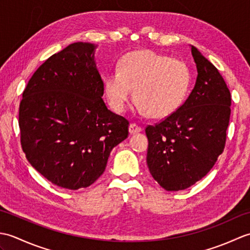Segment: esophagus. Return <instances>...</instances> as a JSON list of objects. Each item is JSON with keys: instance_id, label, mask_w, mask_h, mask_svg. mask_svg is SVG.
Here are the masks:
<instances>
[{"instance_id": "obj_1", "label": "esophagus", "mask_w": 250, "mask_h": 250, "mask_svg": "<svg viewBox=\"0 0 250 250\" xmlns=\"http://www.w3.org/2000/svg\"><path fill=\"white\" fill-rule=\"evenodd\" d=\"M142 131V128L140 125H137L136 124H131L129 126V132L130 134H136V133H140Z\"/></svg>"}]
</instances>
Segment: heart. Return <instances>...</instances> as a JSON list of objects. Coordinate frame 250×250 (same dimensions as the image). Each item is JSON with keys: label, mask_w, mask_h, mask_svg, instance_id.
<instances>
[{"label": "heart", "mask_w": 250, "mask_h": 250, "mask_svg": "<svg viewBox=\"0 0 250 250\" xmlns=\"http://www.w3.org/2000/svg\"><path fill=\"white\" fill-rule=\"evenodd\" d=\"M190 81L185 62L151 50H137L126 54L118 70L106 76L104 91L111 108L122 113L135 89L139 113L164 118L182 106Z\"/></svg>", "instance_id": "1"}]
</instances>
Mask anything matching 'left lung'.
Segmentation results:
<instances>
[{
  "instance_id": "1",
  "label": "left lung",
  "mask_w": 250,
  "mask_h": 250,
  "mask_svg": "<svg viewBox=\"0 0 250 250\" xmlns=\"http://www.w3.org/2000/svg\"><path fill=\"white\" fill-rule=\"evenodd\" d=\"M198 76L180 107L160 124L148 125L147 166L167 191L187 189L203 178L224 151L231 94L218 70L195 48Z\"/></svg>"
}]
</instances>
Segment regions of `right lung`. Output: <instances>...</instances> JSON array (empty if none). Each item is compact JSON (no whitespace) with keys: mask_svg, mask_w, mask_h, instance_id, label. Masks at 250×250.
I'll use <instances>...</instances> for the list:
<instances>
[{"mask_svg":"<svg viewBox=\"0 0 250 250\" xmlns=\"http://www.w3.org/2000/svg\"><path fill=\"white\" fill-rule=\"evenodd\" d=\"M97 45L77 42L52 55L31 77L19 107L22 150L37 172L61 188L89 187L129 121L110 111L94 59Z\"/></svg>","mask_w":250,"mask_h":250,"instance_id":"obj_1","label":"right lung"}]
</instances>
